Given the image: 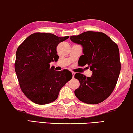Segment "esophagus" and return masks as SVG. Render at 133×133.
Instances as JSON below:
<instances>
[{"label":"esophagus","mask_w":133,"mask_h":133,"mask_svg":"<svg viewBox=\"0 0 133 133\" xmlns=\"http://www.w3.org/2000/svg\"><path fill=\"white\" fill-rule=\"evenodd\" d=\"M71 73H72V75H73V77L74 78V76H75V72L72 71V72H71Z\"/></svg>","instance_id":"1"}]
</instances>
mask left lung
<instances>
[{
  "label": "left lung",
  "mask_w": 133,
  "mask_h": 133,
  "mask_svg": "<svg viewBox=\"0 0 133 133\" xmlns=\"http://www.w3.org/2000/svg\"><path fill=\"white\" fill-rule=\"evenodd\" d=\"M70 40L82 46L81 65L87 64L93 72L90 77L75 74V77L80 82L79 87L75 91L76 96L89 104L103 102L115 88L120 73L117 44L104 33L91 31L71 36Z\"/></svg>",
  "instance_id": "1"
}]
</instances>
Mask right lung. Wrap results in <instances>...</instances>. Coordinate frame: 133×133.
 <instances>
[{"label": "right lung", "instance_id": "1", "mask_svg": "<svg viewBox=\"0 0 133 133\" xmlns=\"http://www.w3.org/2000/svg\"><path fill=\"white\" fill-rule=\"evenodd\" d=\"M69 36L35 33L24 40L16 53L15 71L22 91L31 102L49 104L56 100L59 91L71 79L72 73L55 70L49 63L57 59L56 47Z\"/></svg>", "mask_w": 133, "mask_h": 133}]
</instances>
